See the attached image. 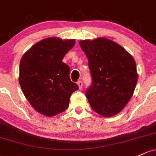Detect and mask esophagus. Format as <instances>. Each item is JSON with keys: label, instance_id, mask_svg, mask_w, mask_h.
I'll use <instances>...</instances> for the list:
<instances>
[{"label": "esophagus", "instance_id": "34e87169", "mask_svg": "<svg viewBox=\"0 0 156 156\" xmlns=\"http://www.w3.org/2000/svg\"><path fill=\"white\" fill-rule=\"evenodd\" d=\"M77 85H78L79 88H80V89H81V88H83V82H82L81 80H79V81L77 82Z\"/></svg>", "mask_w": 156, "mask_h": 156}]
</instances>
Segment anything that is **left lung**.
I'll list each match as a JSON object with an SVG mask.
<instances>
[{"instance_id": "8db88e82", "label": "left lung", "mask_w": 156, "mask_h": 156, "mask_svg": "<svg viewBox=\"0 0 156 156\" xmlns=\"http://www.w3.org/2000/svg\"><path fill=\"white\" fill-rule=\"evenodd\" d=\"M79 43L88 59L92 81L85 95L92 109L103 117L117 115L129 101L138 82L135 60L108 38Z\"/></svg>"}]
</instances>
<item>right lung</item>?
<instances>
[{
	"mask_svg": "<svg viewBox=\"0 0 156 156\" xmlns=\"http://www.w3.org/2000/svg\"><path fill=\"white\" fill-rule=\"evenodd\" d=\"M75 40L48 38L38 41L22 56L19 83L24 96L38 112L53 117L65 112L70 97L79 89L70 79V68L62 62Z\"/></svg>",
	"mask_w": 156,
	"mask_h": 156,
	"instance_id": "add662e5",
	"label": "right lung"
}]
</instances>
